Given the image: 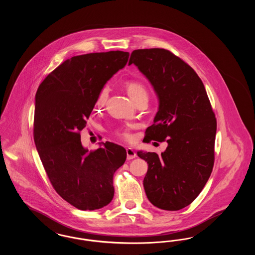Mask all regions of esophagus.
Instances as JSON below:
<instances>
[{"label": "esophagus", "instance_id": "34e87169", "mask_svg": "<svg viewBox=\"0 0 255 255\" xmlns=\"http://www.w3.org/2000/svg\"><path fill=\"white\" fill-rule=\"evenodd\" d=\"M126 154H127V159H133V158L136 157V154L132 148H127L126 149Z\"/></svg>", "mask_w": 255, "mask_h": 255}]
</instances>
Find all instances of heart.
<instances>
[{"label": "heart", "instance_id": "obj_1", "mask_svg": "<svg viewBox=\"0 0 255 255\" xmlns=\"http://www.w3.org/2000/svg\"><path fill=\"white\" fill-rule=\"evenodd\" d=\"M125 89L127 91V94L133 102L139 98H148V90L144 84H142L139 81L135 80H131L126 82L125 84ZM109 96V88L108 87H103L98 95H97V99H96V105L97 107H102L105 105L107 98ZM119 134L124 138L127 141H130L133 138V135L131 132L128 129H122L119 131Z\"/></svg>", "mask_w": 255, "mask_h": 255}]
</instances>
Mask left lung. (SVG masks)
<instances>
[{
    "label": "left lung",
    "instance_id": "left-lung-1",
    "mask_svg": "<svg viewBox=\"0 0 255 255\" xmlns=\"http://www.w3.org/2000/svg\"><path fill=\"white\" fill-rule=\"evenodd\" d=\"M131 64L145 75L159 101L144 138L168 143L159 156L137 152L148 163L143 180L146 196L160 209L180 210L201 193L212 172L215 114L201 78L169 50L135 49Z\"/></svg>",
    "mask_w": 255,
    "mask_h": 255
}]
</instances>
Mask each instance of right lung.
<instances>
[{"mask_svg": "<svg viewBox=\"0 0 255 255\" xmlns=\"http://www.w3.org/2000/svg\"><path fill=\"white\" fill-rule=\"evenodd\" d=\"M128 58L129 52L121 50L73 56L37 90L33 136L38 154L55 191L81 210L110 204L114 174L126 159V150L109 141L94 151L85 149L80 131L99 91Z\"/></svg>", "mask_w": 255, "mask_h": 255, "instance_id": "obj_1", "label": "right lung"}]
</instances>
